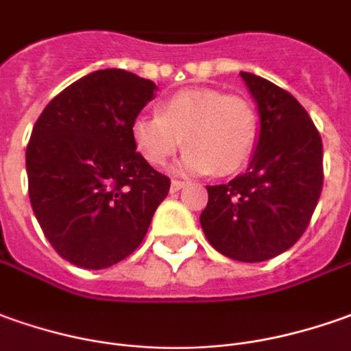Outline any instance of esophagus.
Masks as SVG:
<instances>
[{
  "label": "esophagus",
  "mask_w": 351,
  "mask_h": 351,
  "mask_svg": "<svg viewBox=\"0 0 351 351\" xmlns=\"http://www.w3.org/2000/svg\"><path fill=\"white\" fill-rule=\"evenodd\" d=\"M185 185H187V183H185V181H181V180H173V181H171V185H170L171 193H176V191L183 189V187H185Z\"/></svg>",
  "instance_id": "1"
}]
</instances>
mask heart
<instances>
[{
  "label": "heart",
  "mask_w": 351,
  "mask_h": 351,
  "mask_svg": "<svg viewBox=\"0 0 351 351\" xmlns=\"http://www.w3.org/2000/svg\"><path fill=\"white\" fill-rule=\"evenodd\" d=\"M260 132V116L250 99L217 89H185L158 106V116H137L132 141L152 166H162L180 151L187 152L181 171L229 176L250 158Z\"/></svg>",
  "instance_id": "heart-1"
}]
</instances>
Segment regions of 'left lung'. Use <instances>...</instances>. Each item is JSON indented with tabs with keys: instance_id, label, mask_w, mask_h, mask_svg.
<instances>
[{
	"instance_id": "1",
	"label": "left lung",
	"mask_w": 351,
	"mask_h": 351,
	"mask_svg": "<svg viewBox=\"0 0 351 351\" xmlns=\"http://www.w3.org/2000/svg\"><path fill=\"white\" fill-rule=\"evenodd\" d=\"M258 103L260 137L245 173L206 185L200 226L208 243L237 262H265L308 229L323 189V143L289 91L241 72Z\"/></svg>"
}]
</instances>
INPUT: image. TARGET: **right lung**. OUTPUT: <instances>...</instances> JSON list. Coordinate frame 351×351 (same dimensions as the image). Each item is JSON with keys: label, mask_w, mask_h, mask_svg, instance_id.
Listing matches in <instances>:
<instances>
[{"label": "right lung", "mask_w": 351, "mask_h": 351, "mask_svg": "<svg viewBox=\"0 0 351 351\" xmlns=\"http://www.w3.org/2000/svg\"><path fill=\"white\" fill-rule=\"evenodd\" d=\"M156 91L120 69L91 72L62 89L26 147L28 195L43 235L84 269L122 262L147 235L170 191L132 141V122Z\"/></svg>", "instance_id": "obj_1"}]
</instances>
